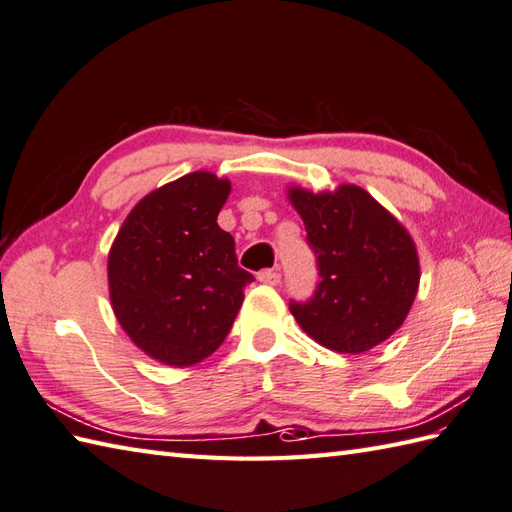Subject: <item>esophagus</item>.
Returning <instances> with one entry per match:
<instances>
[{
    "label": "esophagus",
    "instance_id": "34e87169",
    "mask_svg": "<svg viewBox=\"0 0 512 512\" xmlns=\"http://www.w3.org/2000/svg\"><path fill=\"white\" fill-rule=\"evenodd\" d=\"M257 279L261 283H268V285H279L281 283V272L279 270H261Z\"/></svg>",
    "mask_w": 512,
    "mask_h": 512
}]
</instances>
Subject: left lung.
<instances>
[{
  "label": "left lung",
  "instance_id": "8db88e82",
  "mask_svg": "<svg viewBox=\"0 0 512 512\" xmlns=\"http://www.w3.org/2000/svg\"><path fill=\"white\" fill-rule=\"evenodd\" d=\"M320 283L290 301L307 336L338 353H364L403 325L419 290V255L406 227L358 185L312 194L290 187Z\"/></svg>",
  "mask_w": 512,
  "mask_h": 512
}]
</instances>
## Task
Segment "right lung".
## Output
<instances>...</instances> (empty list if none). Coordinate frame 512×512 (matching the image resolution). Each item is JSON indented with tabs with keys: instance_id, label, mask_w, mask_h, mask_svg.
I'll return each instance as SVG.
<instances>
[{
	"instance_id": "obj_1",
	"label": "right lung",
	"mask_w": 512,
	"mask_h": 512,
	"mask_svg": "<svg viewBox=\"0 0 512 512\" xmlns=\"http://www.w3.org/2000/svg\"><path fill=\"white\" fill-rule=\"evenodd\" d=\"M227 178L192 172L128 213L109 253V292L122 329L152 360L192 366L229 336L251 272L218 227Z\"/></svg>"
}]
</instances>
